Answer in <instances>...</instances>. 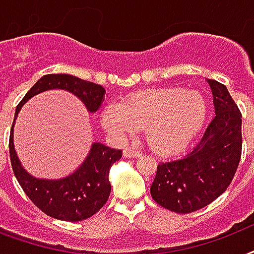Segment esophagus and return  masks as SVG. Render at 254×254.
I'll use <instances>...</instances> for the list:
<instances>
[{
    "label": "esophagus",
    "instance_id": "obj_1",
    "mask_svg": "<svg viewBox=\"0 0 254 254\" xmlns=\"http://www.w3.org/2000/svg\"><path fill=\"white\" fill-rule=\"evenodd\" d=\"M124 157H127V158H137V157H139V153L127 147V149L124 150Z\"/></svg>",
    "mask_w": 254,
    "mask_h": 254
}]
</instances>
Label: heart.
Instances as JSON below:
<instances>
[{"mask_svg": "<svg viewBox=\"0 0 254 254\" xmlns=\"http://www.w3.org/2000/svg\"><path fill=\"white\" fill-rule=\"evenodd\" d=\"M207 115L204 97L182 87L139 91L103 109L101 123L111 134L124 138L145 129L151 150L177 154L187 147L203 127Z\"/></svg>", "mask_w": 254, "mask_h": 254, "instance_id": "obj_1", "label": "heart"}]
</instances>
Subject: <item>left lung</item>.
I'll list each match as a JSON object with an SVG mask.
<instances>
[{
    "instance_id": "left-lung-1",
    "label": "left lung",
    "mask_w": 254,
    "mask_h": 254,
    "mask_svg": "<svg viewBox=\"0 0 254 254\" xmlns=\"http://www.w3.org/2000/svg\"><path fill=\"white\" fill-rule=\"evenodd\" d=\"M212 88L215 117L196 146L181 158L161 162L150 193L155 203L177 213L211 204L231 185L241 159V112L224 84Z\"/></svg>"
}]
</instances>
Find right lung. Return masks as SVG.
<instances>
[{"mask_svg":"<svg viewBox=\"0 0 254 254\" xmlns=\"http://www.w3.org/2000/svg\"><path fill=\"white\" fill-rule=\"evenodd\" d=\"M65 89L85 104L89 112H96L103 103L104 89L101 85L83 80L67 73H49L41 77L30 88L25 97L15 108V116L22 105L47 89ZM13 125L10 129L9 153L14 175L29 199L46 215L64 221H81L93 216L107 203L112 186L108 181L112 165L123 157V151L111 149L103 143H93L84 163L67 178L58 181L37 179L21 166L14 150Z\"/></svg>","mask_w":254,"mask_h":254,"instance_id":"1","label":"right lung"}]
</instances>
